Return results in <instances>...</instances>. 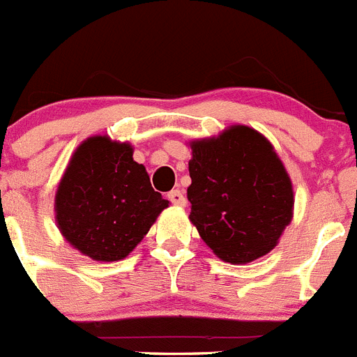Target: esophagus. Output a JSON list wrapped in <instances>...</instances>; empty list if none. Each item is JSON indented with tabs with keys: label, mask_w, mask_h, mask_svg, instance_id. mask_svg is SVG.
<instances>
[{
	"label": "esophagus",
	"mask_w": 357,
	"mask_h": 357,
	"mask_svg": "<svg viewBox=\"0 0 357 357\" xmlns=\"http://www.w3.org/2000/svg\"><path fill=\"white\" fill-rule=\"evenodd\" d=\"M168 200L172 202L173 206H185V197L181 189H173V191H169Z\"/></svg>",
	"instance_id": "1"
}]
</instances>
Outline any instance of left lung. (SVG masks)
Masks as SVG:
<instances>
[{"label":"left lung","instance_id":"8db88e82","mask_svg":"<svg viewBox=\"0 0 357 357\" xmlns=\"http://www.w3.org/2000/svg\"><path fill=\"white\" fill-rule=\"evenodd\" d=\"M191 150L189 220L200 238L232 264L268 254L293 214L291 181L272 144L238 125Z\"/></svg>","mask_w":357,"mask_h":357}]
</instances>
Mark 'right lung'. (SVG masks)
I'll use <instances>...</instances> for the list:
<instances>
[{
	"label": "right lung",
	"mask_w": 357,
	"mask_h": 357,
	"mask_svg": "<svg viewBox=\"0 0 357 357\" xmlns=\"http://www.w3.org/2000/svg\"><path fill=\"white\" fill-rule=\"evenodd\" d=\"M169 202L153 191L132 146L96 135L80 144L56 189L59 229L94 261L127 257Z\"/></svg>",
	"instance_id": "right-lung-1"
}]
</instances>
